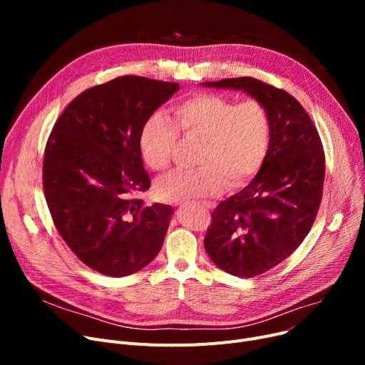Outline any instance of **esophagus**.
Instances as JSON below:
<instances>
[{
	"mask_svg": "<svg viewBox=\"0 0 365 365\" xmlns=\"http://www.w3.org/2000/svg\"><path fill=\"white\" fill-rule=\"evenodd\" d=\"M204 205L208 207V208H213V204H212V202H204Z\"/></svg>",
	"mask_w": 365,
	"mask_h": 365,
	"instance_id": "obj_1",
	"label": "esophagus"
}]
</instances>
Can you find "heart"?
I'll list each match as a JSON object with an SVG mask.
<instances>
[{
  "label": "heart",
  "mask_w": 365,
  "mask_h": 365,
  "mask_svg": "<svg viewBox=\"0 0 365 365\" xmlns=\"http://www.w3.org/2000/svg\"><path fill=\"white\" fill-rule=\"evenodd\" d=\"M173 125L164 115L153 113L143 123L139 150L145 164L165 170L179 133L200 139L195 168L175 170L155 183L157 195L168 202L220 194L225 185L240 189L253 179L266 157L271 118L256 99L235 102L219 93H195L171 108Z\"/></svg>",
  "instance_id": "1"
}]
</instances>
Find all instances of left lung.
<instances>
[{"label":"left lung","instance_id":"left-lung-1","mask_svg":"<svg viewBox=\"0 0 365 365\" xmlns=\"http://www.w3.org/2000/svg\"><path fill=\"white\" fill-rule=\"evenodd\" d=\"M202 84L242 90L262 102L271 118L269 148L259 173L215 208L204 238L220 269L253 278L285 260L309 234L322 198V143L290 93L252 76Z\"/></svg>","mask_w":365,"mask_h":365}]
</instances>
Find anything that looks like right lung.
Segmentation results:
<instances>
[{
    "instance_id": "obj_1",
    "label": "right lung",
    "mask_w": 365,
    "mask_h": 365,
    "mask_svg": "<svg viewBox=\"0 0 365 365\" xmlns=\"http://www.w3.org/2000/svg\"><path fill=\"white\" fill-rule=\"evenodd\" d=\"M178 83L124 75L83 91L56 121L44 150L43 187L72 253L108 277H127L160 253L173 208L146 207L139 134Z\"/></svg>"
}]
</instances>
